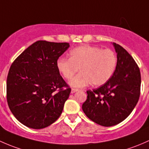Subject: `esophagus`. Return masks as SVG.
<instances>
[{"label": "esophagus", "instance_id": "obj_1", "mask_svg": "<svg viewBox=\"0 0 149 149\" xmlns=\"http://www.w3.org/2000/svg\"><path fill=\"white\" fill-rule=\"evenodd\" d=\"M77 91H79V89H77V88H72V91H71V93H76V92H77Z\"/></svg>", "mask_w": 149, "mask_h": 149}]
</instances>
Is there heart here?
<instances>
[{"mask_svg": "<svg viewBox=\"0 0 149 149\" xmlns=\"http://www.w3.org/2000/svg\"><path fill=\"white\" fill-rule=\"evenodd\" d=\"M117 64V57L110 49H102L91 46H82L71 50L70 59L59 58L56 62L59 72L64 79L70 80L74 87H82L90 84L103 85L111 78Z\"/></svg>", "mask_w": 149, "mask_h": 149, "instance_id": "heart-1", "label": "heart"}]
</instances>
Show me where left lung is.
<instances>
[{"label":"left lung","mask_w":149,"mask_h":149,"mask_svg":"<svg viewBox=\"0 0 149 149\" xmlns=\"http://www.w3.org/2000/svg\"><path fill=\"white\" fill-rule=\"evenodd\" d=\"M116 70L110 79L97 89L87 90L82 110L88 118L102 126H113L125 120L139 101L141 72L131 55L119 44Z\"/></svg>","instance_id":"left-lung-1"}]
</instances>
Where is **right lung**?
Wrapping results in <instances>:
<instances>
[{
  "mask_svg": "<svg viewBox=\"0 0 149 149\" xmlns=\"http://www.w3.org/2000/svg\"><path fill=\"white\" fill-rule=\"evenodd\" d=\"M69 43L37 41L13 61L6 97L16 118L29 128H46L59 118L71 88L56 67Z\"/></svg>",
  "mask_w": 149,
  "mask_h": 149,
  "instance_id": "1",
  "label": "right lung"
}]
</instances>
